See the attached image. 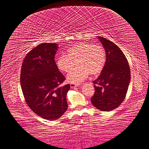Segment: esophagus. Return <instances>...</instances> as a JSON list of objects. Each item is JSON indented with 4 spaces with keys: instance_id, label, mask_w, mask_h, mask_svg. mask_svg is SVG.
Listing matches in <instances>:
<instances>
[{
    "instance_id": "obj_1",
    "label": "esophagus",
    "mask_w": 149,
    "mask_h": 149,
    "mask_svg": "<svg viewBox=\"0 0 149 149\" xmlns=\"http://www.w3.org/2000/svg\"><path fill=\"white\" fill-rule=\"evenodd\" d=\"M80 84H70V87L71 88H74L75 87H78V86H79Z\"/></svg>"
}]
</instances>
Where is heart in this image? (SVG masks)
<instances>
[{"label":"heart","mask_w":149,"mask_h":149,"mask_svg":"<svg viewBox=\"0 0 149 149\" xmlns=\"http://www.w3.org/2000/svg\"><path fill=\"white\" fill-rule=\"evenodd\" d=\"M77 61V65L67 76L68 81L78 84L87 79L91 74L97 75L103 70L107 61L106 52L102 46L87 42H79L70 47L66 54L56 59L57 68L64 72H69Z\"/></svg>","instance_id":"obj_1"}]
</instances>
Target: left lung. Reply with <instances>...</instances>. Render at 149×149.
Segmentation results:
<instances>
[{"mask_svg":"<svg viewBox=\"0 0 149 149\" xmlns=\"http://www.w3.org/2000/svg\"><path fill=\"white\" fill-rule=\"evenodd\" d=\"M104 47L107 61L102 74L93 82V106L103 111L116 109L125 98L131 80V71L125 55L119 47L106 38L98 36Z\"/></svg>","mask_w":149,"mask_h":149,"instance_id":"obj_1","label":"left lung"}]
</instances>
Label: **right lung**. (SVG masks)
I'll use <instances>...</instances> for the list:
<instances>
[{"instance_id": "obj_1", "label": "right lung", "mask_w": 149, "mask_h": 149, "mask_svg": "<svg viewBox=\"0 0 149 149\" xmlns=\"http://www.w3.org/2000/svg\"><path fill=\"white\" fill-rule=\"evenodd\" d=\"M57 48L56 43L48 42L35 47L24 59L20 73V84L27 105L38 116L52 121L66 111V95L70 88L69 84L61 86L65 78L54 61Z\"/></svg>"}]
</instances>
